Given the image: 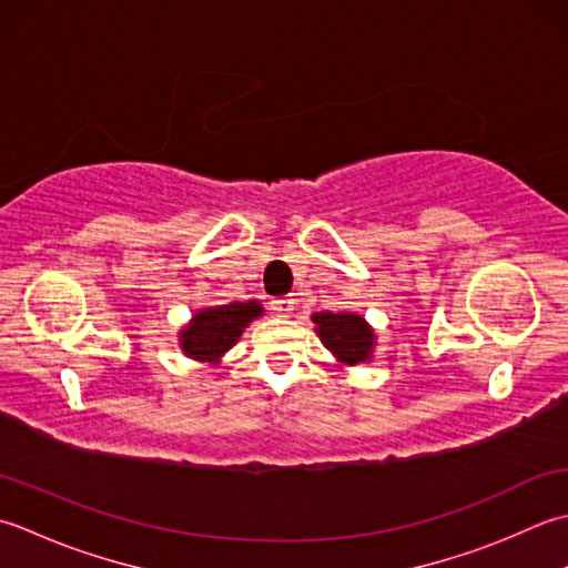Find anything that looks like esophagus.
Listing matches in <instances>:
<instances>
[{"mask_svg":"<svg viewBox=\"0 0 568 568\" xmlns=\"http://www.w3.org/2000/svg\"><path fill=\"white\" fill-rule=\"evenodd\" d=\"M272 311L274 314H280V316H286V314H292L294 311V298H288V296H280V298H272Z\"/></svg>","mask_w":568,"mask_h":568,"instance_id":"1","label":"esophagus"}]
</instances>
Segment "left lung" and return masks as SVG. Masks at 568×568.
<instances>
[{
	"mask_svg": "<svg viewBox=\"0 0 568 568\" xmlns=\"http://www.w3.org/2000/svg\"><path fill=\"white\" fill-rule=\"evenodd\" d=\"M314 323L321 343L341 363H365L373 353V331L357 314H316Z\"/></svg>",
	"mask_w": 568,
	"mask_h": 568,
	"instance_id": "8db88e82",
	"label": "left lung"
}]
</instances>
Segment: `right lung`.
<instances>
[{
  "instance_id": "add662e5",
  "label": "right lung",
  "mask_w": 568,
  "mask_h": 568,
  "mask_svg": "<svg viewBox=\"0 0 568 568\" xmlns=\"http://www.w3.org/2000/svg\"><path fill=\"white\" fill-rule=\"evenodd\" d=\"M260 314L262 306L257 301L201 311L193 316L191 326L183 328L181 348L195 361H217L225 351L233 348L242 328Z\"/></svg>"
}]
</instances>
